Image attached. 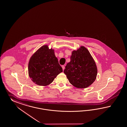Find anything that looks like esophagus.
Returning <instances> with one entry per match:
<instances>
[{"label": "esophagus", "mask_w": 127, "mask_h": 127, "mask_svg": "<svg viewBox=\"0 0 127 127\" xmlns=\"http://www.w3.org/2000/svg\"><path fill=\"white\" fill-rule=\"evenodd\" d=\"M62 69H63V70H64L65 69V66H64V65H62Z\"/></svg>", "instance_id": "1"}]
</instances>
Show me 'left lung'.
<instances>
[{"mask_svg": "<svg viewBox=\"0 0 127 127\" xmlns=\"http://www.w3.org/2000/svg\"><path fill=\"white\" fill-rule=\"evenodd\" d=\"M70 59L64 71L70 84L80 89L90 86L96 79L97 68L89 50L81 46L72 52Z\"/></svg>", "mask_w": 127, "mask_h": 127, "instance_id": "left-lung-1", "label": "left lung"}]
</instances>
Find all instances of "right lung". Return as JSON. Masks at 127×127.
Returning a JSON list of instances; mask_svg holds the SVG:
<instances>
[{
	"mask_svg": "<svg viewBox=\"0 0 127 127\" xmlns=\"http://www.w3.org/2000/svg\"><path fill=\"white\" fill-rule=\"evenodd\" d=\"M63 71L55 55L48 45L41 47L32 56L28 63V73L35 84L45 86Z\"/></svg>",
	"mask_w": 127,
	"mask_h": 127,
	"instance_id": "right-lung-1",
	"label": "right lung"
}]
</instances>
